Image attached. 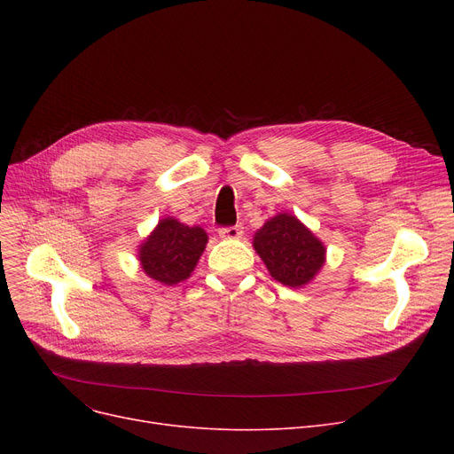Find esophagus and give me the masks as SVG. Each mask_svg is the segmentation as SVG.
I'll return each mask as SVG.
<instances>
[{"mask_svg": "<svg viewBox=\"0 0 454 454\" xmlns=\"http://www.w3.org/2000/svg\"><path fill=\"white\" fill-rule=\"evenodd\" d=\"M219 233H221V237H224V239H239V237H243L245 230L241 224H235V226L219 228Z\"/></svg>", "mask_w": 454, "mask_h": 454, "instance_id": "1", "label": "esophagus"}]
</instances>
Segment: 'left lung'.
<instances>
[{"label": "left lung", "mask_w": 454, "mask_h": 454, "mask_svg": "<svg viewBox=\"0 0 454 454\" xmlns=\"http://www.w3.org/2000/svg\"><path fill=\"white\" fill-rule=\"evenodd\" d=\"M254 248L270 276L287 287H301L311 281L325 259L324 245L287 213L265 223L254 237Z\"/></svg>", "instance_id": "1"}]
</instances>
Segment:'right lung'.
I'll return each mask as SVG.
<instances>
[{"instance_id": "right-lung-1", "label": "right lung", "mask_w": 454, "mask_h": 454, "mask_svg": "<svg viewBox=\"0 0 454 454\" xmlns=\"http://www.w3.org/2000/svg\"><path fill=\"white\" fill-rule=\"evenodd\" d=\"M207 243L202 228L185 226L176 219H161L139 248L141 269L153 279L176 285L189 278Z\"/></svg>"}]
</instances>
